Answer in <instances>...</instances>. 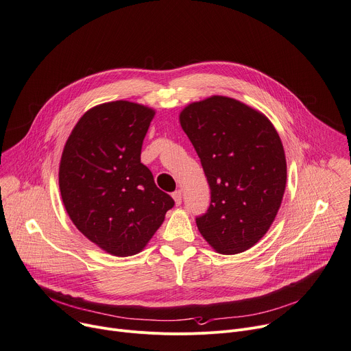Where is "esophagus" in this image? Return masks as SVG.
<instances>
[{
	"label": "esophagus",
	"instance_id": "1",
	"mask_svg": "<svg viewBox=\"0 0 351 351\" xmlns=\"http://www.w3.org/2000/svg\"><path fill=\"white\" fill-rule=\"evenodd\" d=\"M173 199H174V202H176V206H180V205H181V202H182V193H181V191H176V192L173 193Z\"/></svg>",
	"mask_w": 351,
	"mask_h": 351
}]
</instances>
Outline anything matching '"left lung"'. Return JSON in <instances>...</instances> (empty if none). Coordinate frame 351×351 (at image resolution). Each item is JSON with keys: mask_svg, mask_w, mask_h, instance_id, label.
I'll use <instances>...</instances> for the list:
<instances>
[{"mask_svg": "<svg viewBox=\"0 0 351 351\" xmlns=\"http://www.w3.org/2000/svg\"><path fill=\"white\" fill-rule=\"evenodd\" d=\"M180 124L210 186L199 232L219 254L250 250L275 221L285 195L287 165L278 131L265 114L227 96L188 104Z\"/></svg>", "mask_w": 351, "mask_h": 351, "instance_id": "obj_1", "label": "left lung"}]
</instances>
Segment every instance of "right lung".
I'll use <instances>...</instances> for the list:
<instances>
[{"label": "right lung", "instance_id": "1", "mask_svg": "<svg viewBox=\"0 0 351 351\" xmlns=\"http://www.w3.org/2000/svg\"><path fill=\"white\" fill-rule=\"evenodd\" d=\"M154 114L127 100L95 106L62 150L58 184L65 210L89 241L114 256L141 252L174 206L141 163Z\"/></svg>", "mask_w": 351, "mask_h": 351}]
</instances>
